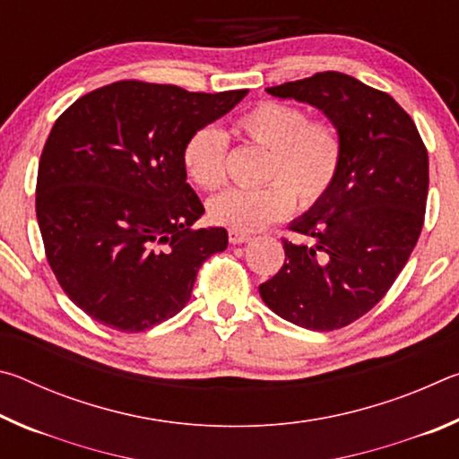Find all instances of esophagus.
<instances>
[{
    "mask_svg": "<svg viewBox=\"0 0 459 459\" xmlns=\"http://www.w3.org/2000/svg\"><path fill=\"white\" fill-rule=\"evenodd\" d=\"M253 237L248 235V232H243V230H237V229H230L229 230V240L232 245H243V243H248Z\"/></svg>",
    "mask_w": 459,
    "mask_h": 459,
    "instance_id": "esophagus-1",
    "label": "esophagus"
}]
</instances>
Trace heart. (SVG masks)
<instances>
[{"mask_svg":"<svg viewBox=\"0 0 459 459\" xmlns=\"http://www.w3.org/2000/svg\"><path fill=\"white\" fill-rule=\"evenodd\" d=\"M238 139L267 150L263 182L257 190H229L211 200L214 224L243 232L261 230L291 211L316 206L332 190L344 158V142L330 119H309L301 107L283 100H261L230 121ZM229 142L222 131L194 129L182 145V166L190 180L206 192L227 182Z\"/></svg>","mask_w":459,"mask_h":459,"instance_id":"b5f03b06","label":"heart"}]
</instances>
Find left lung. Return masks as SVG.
Masks as SVG:
<instances>
[{
  "label": "left lung",
  "mask_w": 459,
  "mask_h": 459,
  "mask_svg": "<svg viewBox=\"0 0 459 459\" xmlns=\"http://www.w3.org/2000/svg\"><path fill=\"white\" fill-rule=\"evenodd\" d=\"M267 92L324 111L344 158L332 190L291 222L306 240L283 238V267L259 293L301 328H344L385 298L413 253L429 190L427 147L397 100L354 76L317 73Z\"/></svg>",
  "instance_id": "8db88e82"
}]
</instances>
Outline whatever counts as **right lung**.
<instances>
[{
    "mask_svg": "<svg viewBox=\"0 0 459 459\" xmlns=\"http://www.w3.org/2000/svg\"><path fill=\"white\" fill-rule=\"evenodd\" d=\"M247 91L216 95L119 81L54 123L38 166L36 216L46 259L92 320L143 332L188 304L198 269L229 245L186 182L182 145Z\"/></svg>",
    "mask_w": 459,
    "mask_h": 459,
    "instance_id": "obj_1",
    "label": "right lung"
}]
</instances>
